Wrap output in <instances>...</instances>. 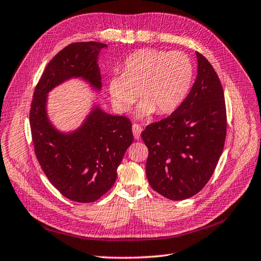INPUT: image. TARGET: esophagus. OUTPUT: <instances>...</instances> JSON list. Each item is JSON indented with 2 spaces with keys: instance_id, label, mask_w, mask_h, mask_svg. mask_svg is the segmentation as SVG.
<instances>
[{
  "instance_id": "34e87169",
  "label": "esophagus",
  "mask_w": 261,
  "mask_h": 261,
  "mask_svg": "<svg viewBox=\"0 0 261 261\" xmlns=\"http://www.w3.org/2000/svg\"><path fill=\"white\" fill-rule=\"evenodd\" d=\"M132 132H133V136H135V139L139 140L141 137V132H142V126L138 123H133Z\"/></svg>"
}]
</instances>
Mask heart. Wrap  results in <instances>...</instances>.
<instances>
[{
    "mask_svg": "<svg viewBox=\"0 0 261 261\" xmlns=\"http://www.w3.org/2000/svg\"><path fill=\"white\" fill-rule=\"evenodd\" d=\"M192 75L190 59L182 52L143 49L126 59L122 74L109 80L110 98L116 109L126 113L140 97L139 118L150 117L155 111L166 115L185 100Z\"/></svg>",
    "mask_w": 261,
    "mask_h": 261,
    "instance_id": "1",
    "label": "heart"
}]
</instances>
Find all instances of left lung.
<instances>
[{
  "label": "left lung",
  "mask_w": 261,
  "mask_h": 261,
  "mask_svg": "<svg viewBox=\"0 0 261 261\" xmlns=\"http://www.w3.org/2000/svg\"><path fill=\"white\" fill-rule=\"evenodd\" d=\"M198 74L190 93L174 113L148 124L142 140L148 148L146 177L169 200L195 196L211 178L224 147L226 109L219 76L196 52Z\"/></svg>",
  "instance_id": "left-lung-1"
}]
</instances>
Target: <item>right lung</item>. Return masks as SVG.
I'll use <instances>...</instances> for the list:
<instances>
[{
	"mask_svg": "<svg viewBox=\"0 0 261 261\" xmlns=\"http://www.w3.org/2000/svg\"><path fill=\"white\" fill-rule=\"evenodd\" d=\"M103 48L107 44L75 42L56 55L36 86L29 116L35 153L49 181L64 197L83 203L94 202L113 187L117 168L133 142L132 124L94 102L76 129L62 131L49 117L48 95L72 79L99 93L98 57Z\"/></svg>",
	"mask_w": 261,
	"mask_h": 261,
	"instance_id": "add662e5",
	"label": "right lung"
}]
</instances>
